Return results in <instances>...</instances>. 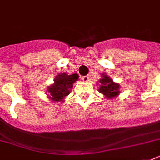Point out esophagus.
<instances>
[{
    "mask_svg": "<svg viewBox=\"0 0 160 160\" xmlns=\"http://www.w3.org/2000/svg\"><path fill=\"white\" fill-rule=\"evenodd\" d=\"M89 79H90V78H89V76H88V75L83 76V77L81 78V80H82L84 82H88V81H89Z\"/></svg>",
    "mask_w": 160,
    "mask_h": 160,
    "instance_id": "34e87169",
    "label": "esophagus"
}]
</instances>
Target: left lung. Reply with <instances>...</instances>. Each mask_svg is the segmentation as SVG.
<instances>
[{
    "instance_id": "8db88e82",
    "label": "left lung",
    "mask_w": 160,
    "mask_h": 160,
    "mask_svg": "<svg viewBox=\"0 0 160 160\" xmlns=\"http://www.w3.org/2000/svg\"><path fill=\"white\" fill-rule=\"evenodd\" d=\"M102 78L100 80V92L105 95L107 99H113L119 95V85L113 81L111 78L103 73ZM99 84V83H98Z\"/></svg>"
}]
</instances>
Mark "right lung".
Listing matches in <instances>:
<instances>
[{
  "instance_id": "1",
  "label": "right lung",
  "mask_w": 160,
  "mask_h": 160,
  "mask_svg": "<svg viewBox=\"0 0 160 160\" xmlns=\"http://www.w3.org/2000/svg\"><path fill=\"white\" fill-rule=\"evenodd\" d=\"M79 79L77 74L67 75L66 73H60L55 77L54 84L50 85L46 93H48L49 98L53 101L60 102L64 100L70 92L73 84Z\"/></svg>"
}]
</instances>
